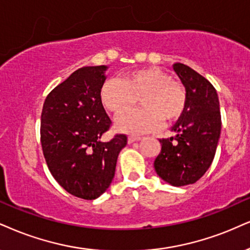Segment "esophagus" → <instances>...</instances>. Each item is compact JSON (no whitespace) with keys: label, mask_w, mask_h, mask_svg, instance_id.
I'll use <instances>...</instances> for the list:
<instances>
[{"label":"esophagus","mask_w":250,"mask_h":250,"mask_svg":"<svg viewBox=\"0 0 250 250\" xmlns=\"http://www.w3.org/2000/svg\"><path fill=\"white\" fill-rule=\"evenodd\" d=\"M139 140H141L140 137H130L127 139L128 144H133V143H135V141H139Z\"/></svg>","instance_id":"obj_1"}]
</instances>
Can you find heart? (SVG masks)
Listing matches in <instances>:
<instances>
[{
  "instance_id": "heart-1",
  "label": "heart",
  "mask_w": 250,
  "mask_h": 250,
  "mask_svg": "<svg viewBox=\"0 0 250 250\" xmlns=\"http://www.w3.org/2000/svg\"><path fill=\"white\" fill-rule=\"evenodd\" d=\"M140 98L143 110L127 111L116 119L119 132L138 135L156 131L163 119L174 122L187 106L183 85L159 68L137 69L122 79H109L101 89L102 103L115 115L133 107Z\"/></svg>"
}]
</instances>
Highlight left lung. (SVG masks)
Masks as SVG:
<instances>
[{"mask_svg":"<svg viewBox=\"0 0 250 250\" xmlns=\"http://www.w3.org/2000/svg\"><path fill=\"white\" fill-rule=\"evenodd\" d=\"M175 73L187 91L183 115L171 127L175 137L160 139L154 161L156 174L174 187L192 184L210 168L221 131L219 98L213 85L196 70L175 63Z\"/></svg>","mask_w":250,"mask_h":250,"instance_id":"obj_1","label":"left lung"}]
</instances>
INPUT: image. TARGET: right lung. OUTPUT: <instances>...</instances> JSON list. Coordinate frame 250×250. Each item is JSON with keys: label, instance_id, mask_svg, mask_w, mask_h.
Listing matches in <instances>:
<instances>
[{"label": "right lung", "instance_id": "obj_1", "mask_svg": "<svg viewBox=\"0 0 250 250\" xmlns=\"http://www.w3.org/2000/svg\"><path fill=\"white\" fill-rule=\"evenodd\" d=\"M106 66L82 67L57 85L44 102L40 141L52 176L73 196L87 200L105 192L127 137L101 141L111 120L101 101Z\"/></svg>", "mask_w": 250, "mask_h": 250}]
</instances>
